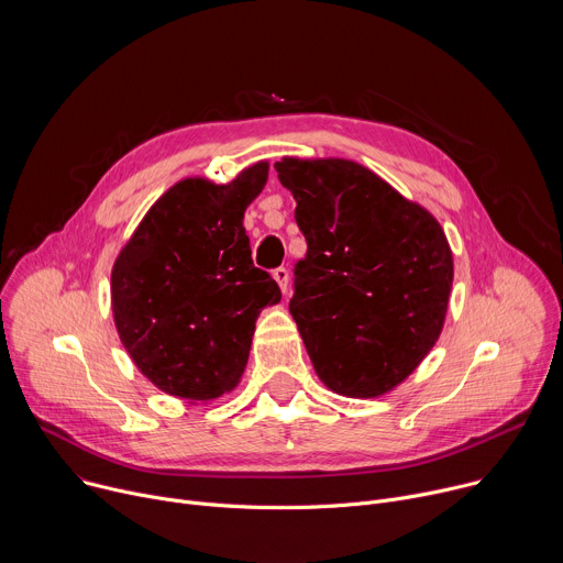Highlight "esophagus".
Returning a JSON list of instances; mask_svg holds the SVG:
<instances>
[{"mask_svg":"<svg viewBox=\"0 0 563 563\" xmlns=\"http://www.w3.org/2000/svg\"><path fill=\"white\" fill-rule=\"evenodd\" d=\"M274 280L278 283V287L283 289V294L287 291V285H289V272L285 269V267H278V269H274Z\"/></svg>","mask_w":563,"mask_h":563,"instance_id":"esophagus-1","label":"esophagus"}]
</instances>
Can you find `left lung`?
Returning a JSON list of instances; mask_svg holds the SVG:
<instances>
[{"label":"left lung","mask_w":563,"mask_h":563,"mask_svg":"<svg viewBox=\"0 0 563 563\" xmlns=\"http://www.w3.org/2000/svg\"><path fill=\"white\" fill-rule=\"evenodd\" d=\"M307 256L289 311L318 378L350 398L406 380L439 341L454 278L439 220L343 157H283Z\"/></svg>","instance_id":"8db88e82"}]
</instances>
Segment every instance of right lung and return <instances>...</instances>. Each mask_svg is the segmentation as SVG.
Here are the masks:
<instances>
[{"label":"right lung","mask_w":563,"mask_h":563,"mask_svg":"<svg viewBox=\"0 0 563 563\" xmlns=\"http://www.w3.org/2000/svg\"><path fill=\"white\" fill-rule=\"evenodd\" d=\"M267 176L263 159L227 185L176 183L113 263L111 307L124 350L157 389L189 404L238 385L258 313L280 302L276 280L254 267L243 227Z\"/></svg>","instance_id":"1"}]
</instances>
